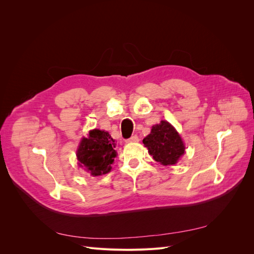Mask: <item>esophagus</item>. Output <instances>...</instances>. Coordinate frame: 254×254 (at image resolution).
<instances>
[{
  "mask_svg": "<svg viewBox=\"0 0 254 254\" xmlns=\"http://www.w3.org/2000/svg\"><path fill=\"white\" fill-rule=\"evenodd\" d=\"M134 142H139V136L137 135H132L131 137L126 140V143H134Z\"/></svg>",
  "mask_w": 254,
  "mask_h": 254,
  "instance_id": "1",
  "label": "esophagus"
}]
</instances>
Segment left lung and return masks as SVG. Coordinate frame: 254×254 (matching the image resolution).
<instances>
[{"label": "left lung", "instance_id": "obj_1", "mask_svg": "<svg viewBox=\"0 0 254 254\" xmlns=\"http://www.w3.org/2000/svg\"><path fill=\"white\" fill-rule=\"evenodd\" d=\"M143 143L153 160L165 166L176 164L186 150L180 134L166 121H161L160 124L152 126Z\"/></svg>", "mask_w": 254, "mask_h": 254}]
</instances>
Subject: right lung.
<instances>
[{"mask_svg": "<svg viewBox=\"0 0 254 254\" xmlns=\"http://www.w3.org/2000/svg\"><path fill=\"white\" fill-rule=\"evenodd\" d=\"M115 141L104 130L93 129L88 137H82L76 157L78 165L91 176H102L109 173L117 157Z\"/></svg>", "mask_w": 254, "mask_h": 254, "instance_id": "right-lung-1", "label": "right lung"}]
</instances>
